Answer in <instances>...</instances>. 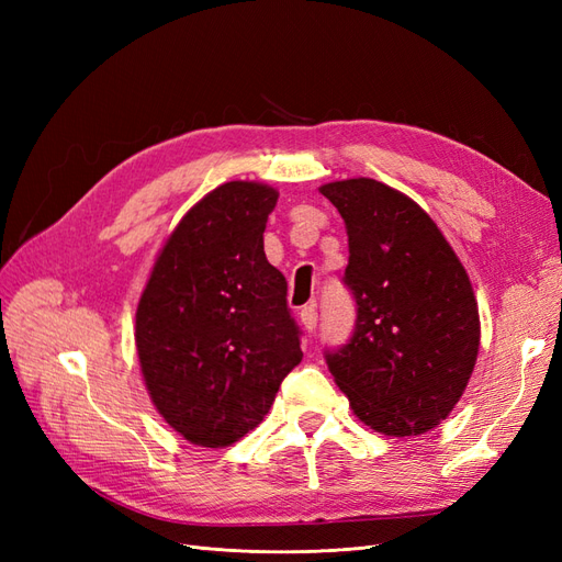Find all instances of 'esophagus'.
I'll return each instance as SVG.
<instances>
[{
	"label": "esophagus",
	"instance_id": "1",
	"mask_svg": "<svg viewBox=\"0 0 562 562\" xmlns=\"http://www.w3.org/2000/svg\"><path fill=\"white\" fill-rule=\"evenodd\" d=\"M300 321H302V328L312 333L316 328V321H318V314H316V307L314 304H307V307L300 310Z\"/></svg>",
	"mask_w": 562,
	"mask_h": 562
}]
</instances>
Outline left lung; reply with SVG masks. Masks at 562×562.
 Returning a JSON list of instances; mask_svg holds the SVG:
<instances>
[{
    "label": "left lung",
    "instance_id": "obj_1",
    "mask_svg": "<svg viewBox=\"0 0 562 562\" xmlns=\"http://www.w3.org/2000/svg\"><path fill=\"white\" fill-rule=\"evenodd\" d=\"M349 236L345 285L356 300L349 342L326 351L353 415L386 436H417L462 398L481 345L467 269L434 220L370 178L321 187Z\"/></svg>",
    "mask_w": 562,
    "mask_h": 562
}]
</instances>
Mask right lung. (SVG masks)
Masks as SVG:
<instances>
[{
  "mask_svg": "<svg viewBox=\"0 0 562 562\" xmlns=\"http://www.w3.org/2000/svg\"><path fill=\"white\" fill-rule=\"evenodd\" d=\"M274 187L234 180L187 211L151 267L135 347L159 415L194 446L225 448L269 413L302 361L285 277L267 262Z\"/></svg>",
  "mask_w": 562,
  "mask_h": 562,
  "instance_id": "add662e5",
  "label": "right lung"
}]
</instances>
